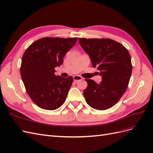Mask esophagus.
<instances>
[{"mask_svg":"<svg viewBox=\"0 0 153 153\" xmlns=\"http://www.w3.org/2000/svg\"><path fill=\"white\" fill-rule=\"evenodd\" d=\"M82 80V78L81 76H80L75 75V76H73V80H74V82H76L77 81H79V80Z\"/></svg>","mask_w":153,"mask_h":153,"instance_id":"1","label":"esophagus"}]
</instances>
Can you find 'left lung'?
<instances>
[{
    "mask_svg": "<svg viewBox=\"0 0 153 153\" xmlns=\"http://www.w3.org/2000/svg\"><path fill=\"white\" fill-rule=\"evenodd\" d=\"M78 40L102 77L100 84L85 79L87 87L83 94L87 103L100 110L112 107L128 87L132 72L130 55L123 45L108 38Z\"/></svg>",
    "mask_w": 153,
    "mask_h": 153,
    "instance_id": "1",
    "label": "left lung"
}]
</instances>
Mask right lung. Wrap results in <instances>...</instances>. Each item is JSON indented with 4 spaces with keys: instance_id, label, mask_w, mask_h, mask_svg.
<instances>
[{
    "instance_id": "1",
    "label": "right lung",
    "mask_w": 153,
    "mask_h": 153,
    "mask_svg": "<svg viewBox=\"0 0 153 153\" xmlns=\"http://www.w3.org/2000/svg\"><path fill=\"white\" fill-rule=\"evenodd\" d=\"M77 39L46 37L34 41L23 55L22 79L27 94L39 107L53 110L65 101L73 78L56 76L55 68L62 64L64 55Z\"/></svg>"
}]
</instances>
